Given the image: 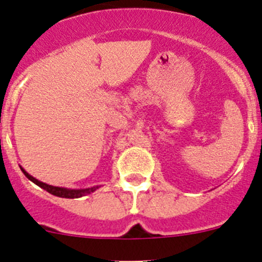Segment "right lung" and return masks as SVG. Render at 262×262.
<instances>
[{"label":"right lung","instance_id":"obj_1","mask_svg":"<svg viewBox=\"0 0 262 262\" xmlns=\"http://www.w3.org/2000/svg\"><path fill=\"white\" fill-rule=\"evenodd\" d=\"M21 170L24 172V174L26 176L27 178H29L30 181L34 182L35 184H37L38 187H41L42 189H45V191H48L49 193L54 194V196H57V197H62V198H79V197H82L85 196V194H89L92 193V192H94L96 188H99L98 186L96 187H92V188H82V189H69V188H64V187H55V186H50V184H46L43 183V182L36 180V178H34L32 176H30L29 173L26 172V170L24 169V168L20 167Z\"/></svg>","mask_w":262,"mask_h":262}]
</instances>
